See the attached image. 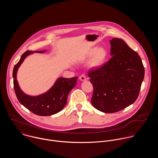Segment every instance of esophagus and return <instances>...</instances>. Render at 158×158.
I'll use <instances>...</instances> for the list:
<instances>
[{"label":"esophagus","mask_w":158,"mask_h":158,"mask_svg":"<svg viewBox=\"0 0 158 158\" xmlns=\"http://www.w3.org/2000/svg\"><path fill=\"white\" fill-rule=\"evenodd\" d=\"M79 79L82 81H85L86 80V77H85V74H82L80 77H79Z\"/></svg>","instance_id":"34e87169"}]
</instances>
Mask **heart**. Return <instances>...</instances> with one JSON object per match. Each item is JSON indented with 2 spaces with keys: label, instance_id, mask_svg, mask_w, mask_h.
<instances>
[{
  "label": "heart",
  "instance_id": "b5f03b06",
  "mask_svg": "<svg viewBox=\"0 0 158 158\" xmlns=\"http://www.w3.org/2000/svg\"><path fill=\"white\" fill-rule=\"evenodd\" d=\"M107 51L104 48H93L90 49L86 55L88 59L91 58L90 60V66L92 68L98 69L102 66L107 58Z\"/></svg>",
  "mask_w": 158,
  "mask_h": 158
}]
</instances>
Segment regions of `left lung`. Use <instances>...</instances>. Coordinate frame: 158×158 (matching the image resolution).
Listing matches in <instances>:
<instances>
[{
	"instance_id": "left-lung-1",
	"label": "left lung",
	"mask_w": 158,
	"mask_h": 158,
	"mask_svg": "<svg viewBox=\"0 0 158 158\" xmlns=\"http://www.w3.org/2000/svg\"><path fill=\"white\" fill-rule=\"evenodd\" d=\"M112 57L100 68L89 71L94 91L91 104L105 113L118 112L137 99L144 77L138 54L122 39L110 40Z\"/></svg>"
}]
</instances>
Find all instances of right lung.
I'll list each match as a JSON object with an SVG mask.
<instances>
[{"mask_svg": "<svg viewBox=\"0 0 158 158\" xmlns=\"http://www.w3.org/2000/svg\"><path fill=\"white\" fill-rule=\"evenodd\" d=\"M45 51H46L44 50L35 51V52L43 53ZM34 52L35 51H27L25 52L14 67L13 77L15 93L20 103L34 114L41 116L55 114L60 111L67 104V96L76 85L77 77L72 78L60 77L48 92L41 95L31 96L26 94L20 89L16 76L19 67L25 58Z\"/></svg>", "mask_w": 158, "mask_h": 158, "instance_id": "1", "label": "right lung"}]
</instances>
